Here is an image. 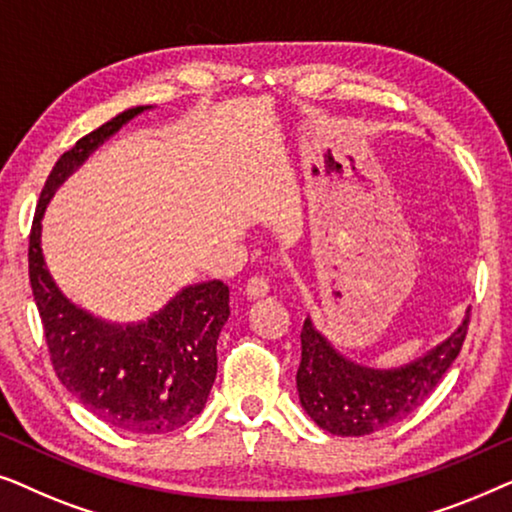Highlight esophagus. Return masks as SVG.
I'll return each mask as SVG.
<instances>
[{
    "label": "esophagus",
    "instance_id": "34e87169",
    "mask_svg": "<svg viewBox=\"0 0 512 512\" xmlns=\"http://www.w3.org/2000/svg\"><path fill=\"white\" fill-rule=\"evenodd\" d=\"M244 291H247L249 298H265V296H268V291H270V284L263 275H254L247 282V286H244Z\"/></svg>",
    "mask_w": 512,
    "mask_h": 512
}]
</instances>
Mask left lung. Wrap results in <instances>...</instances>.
<instances>
[{
    "mask_svg": "<svg viewBox=\"0 0 512 512\" xmlns=\"http://www.w3.org/2000/svg\"><path fill=\"white\" fill-rule=\"evenodd\" d=\"M468 331V312L447 338L419 359L394 370H375L349 361L307 317L300 331L296 375L300 405L312 422L333 436H368L401 422L436 389L459 356Z\"/></svg>",
    "mask_w": 512,
    "mask_h": 512,
    "instance_id": "obj_1",
    "label": "left lung"
}]
</instances>
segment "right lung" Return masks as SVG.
Here are the masks:
<instances>
[{"instance_id":"right-lung-1","label":"right lung","mask_w":512,"mask_h":512,"mask_svg":"<svg viewBox=\"0 0 512 512\" xmlns=\"http://www.w3.org/2000/svg\"><path fill=\"white\" fill-rule=\"evenodd\" d=\"M149 107H132L81 137L48 174L30 233V284L55 375L104 422L130 433H167L200 415L216 380V340L230 317L228 286L181 289L163 310L128 326L107 324L58 289L41 251V219L53 193Z\"/></svg>"}]
</instances>
